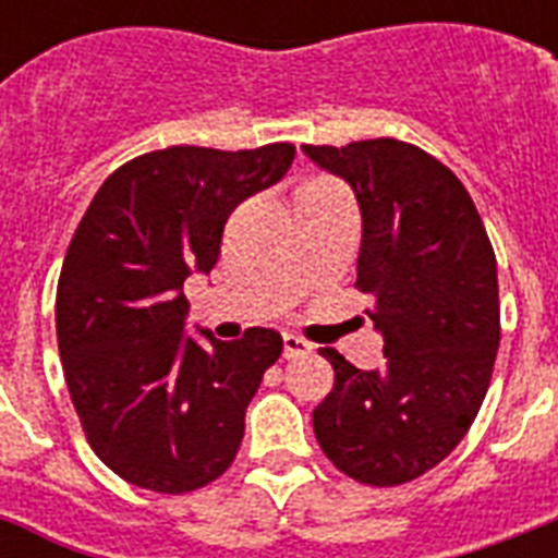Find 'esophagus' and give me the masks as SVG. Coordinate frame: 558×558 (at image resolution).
Returning <instances> with one entry per match:
<instances>
[{
	"label": "esophagus",
	"instance_id": "esophagus-1",
	"mask_svg": "<svg viewBox=\"0 0 558 558\" xmlns=\"http://www.w3.org/2000/svg\"><path fill=\"white\" fill-rule=\"evenodd\" d=\"M306 353H313V344H306V341L298 339V336H283V356L298 359L306 356Z\"/></svg>",
	"mask_w": 558,
	"mask_h": 558
}]
</instances>
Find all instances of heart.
<instances>
[{"label":"heart","instance_id":"1","mask_svg":"<svg viewBox=\"0 0 558 558\" xmlns=\"http://www.w3.org/2000/svg\"><path fill=\"white\" fill-rule=\"evenodd\" d=\"M327 185H330V182H322V179H318V182H306V185L298 191V199H301V196H306V193L322 191V187H327Z\"/></svg>","mask_w":558,"mask_h":558}]
</instances>
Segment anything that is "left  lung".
<instances>
[{
	"label": "left lung",
	"mask_w": 558,
	"mask_h": 558,
	"mask_svg": "<svg viewBox=\"0 0 558 558\" xmlns=\"http://www.w3.org/2000/svg\"><path fill=\"white\" fill-rule=\"evenodd\" d=\"M304 153L356 193V287L376 298L367 315L385 341L381 371L322 350L336 385L313 411L315 437L359 484H408L449 458L486 397L501 341L495 252L466 187L414 144Z\"/></svg>",
	"instance_id": "left-lung-1"
}]
</instances>
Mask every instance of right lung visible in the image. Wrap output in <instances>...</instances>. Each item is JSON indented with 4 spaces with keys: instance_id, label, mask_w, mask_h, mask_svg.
<instances>
[{
    "instance_id": "obj_1",
    "label": "right lung",
    "mask_w": 558,
    "mask_h": 558,
    "mask_svg": "<svg viewBox=\"0 0 558 558\" xmlns=\"http://www.w3.org/2000/svg\"><path fill=\"white\" fill-rule=\"evenodd\" d=\"M292 144L168 147L100 185L57 283V344L86 440L126 484L182 495L234 460L245 408L278 362L266 327L219 341L185 330V280L219 260L231 210L278 185Z\"/></svg>"
}]
</instances>
